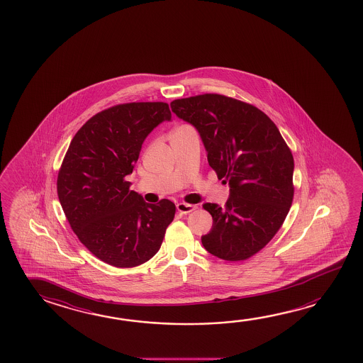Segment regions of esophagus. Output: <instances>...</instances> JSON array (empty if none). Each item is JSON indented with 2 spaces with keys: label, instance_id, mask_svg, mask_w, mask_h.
I'll return each instance as SVG.
<instances>
[{
  "label": "esophagus",
  "instance_id": "34e87169",
  "mask_svg": "<svg viewBox=\"0 0 363 363\" xmlns=\"http://www.w3.org/2000/svg\"><path fill=\"white\" fill-rule=\"evenodd\" d=\"M196 208V205H190V203H184V202H179L177 203V210H179L181 214H187L191 213Z\"/></svg>",
  "mask_w": 363,
  "mask_h": 363
}]
</instances>
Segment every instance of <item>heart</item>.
I'll return each mask as SVG.
<instances>
[{"label":"heart","instance_id":"heart-1","mask_svg":"<svg viewBox=\"0 0 363 363\" xmlns=\"http://www.w3.org/2000/svg\"><path fill=\"white\" fill-rule=\"evenodd\" d=\"M184 129H190V128H189V126H181V128H179L176 131L184 130Z\"/></svg>","mask_w":363,"mask_h":363}]
</instances>
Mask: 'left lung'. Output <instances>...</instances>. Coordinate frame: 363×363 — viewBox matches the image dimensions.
I'll return each mask as SVG.
<instances>
[{"instance_id": "8db88e82", "label": "left lung", "mask_w": 363, "mask_h": 363, "mask_svg": "<svg viewBox=\"0 0 363 363\" xmlns=\"http://www.w3.org/2000/svg\"><path fill=\"white\" fill-rule=\"evenodd\" d=\"M171 108L199 131L208 164L230 187L225 208L202 205L213 216L202 245L225 261L250 258L274 238L291 208V150L266 113L232 97L205 94L174 100Z\"/></svg>"}]
</instances>
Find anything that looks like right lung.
Instances as JSON below:
<instances>
[{
	"instance_id": "right-lung-1",
	"label": "right lung",
	"mask_w": 363,
	"mask_h": 363,
	"mask_svg": "<svg viewBox=\"0 0 363 363\" xmlns=\"http://www.w3.org/2000/svg\"><path fill=\"white\" fill-rule=\"evenodd\" d=\"M172 118L164 102H131L96 113L72 139L57 191L72 230L99 259L135 267L161 248L176 206L148 203L125 177L145 138Z\"/></svg>"
}]
</instances>
